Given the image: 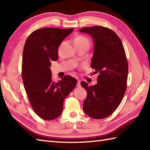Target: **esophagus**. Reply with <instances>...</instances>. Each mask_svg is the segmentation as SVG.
Masks as SVG:
<instances>
[{
  "label": "esophagus",
  "instance_id": "obj_1",
  "mask_svg": "<svg viewBox=\"0 0 150 150\" xmlns=\"http://www.w3.org/2000/svg\"><path fill=\"white\" fill-rule=\"evenodd\" d=\"M76 86L79 88V87H81V81L80 80H77V84H76Z\"/></svg>",
  "mask_w": 150,
  "mask_h": 150
}]
</instances>
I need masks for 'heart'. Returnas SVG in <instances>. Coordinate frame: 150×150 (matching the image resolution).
Segmentation results:
<instances>
[{"instance_id": "obj_1", "label": "heart", "mask_w": 150, "mask_h": 150, "mask_svg": "<svg viewBox=\"0 0 150 150\" xmlns=\"http://www.w3.org/2000/svg\"><path fill=\"white\" fill-rule=\"evenodd\" d=\"M74 43H88L89 45V40L83 36H78L74 39Z\"/></svg>"}]
</instances>
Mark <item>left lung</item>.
Returning a JSON list of instances; mask_svg holds the SVG:
<instances>
[{"label": "left lung", "instance_id": "8db88e82", "mask_svg": "<svg viewBox=\"0 0 150 150\" xmlns=\"http://www.w3.org/2000/svg\"><path fill=\"white\" fill-rule=\"evenodd\" d=\"M80 32L93 38L95 49L91 67L98 73L96 85L81 83L88 94L83 109L94 119H103L116 110L126 91L128 71L126 54L120 38L109 28L83 27Z\"/></svg>", "mask_w": 150, "mask_h": 150}]
</instances>
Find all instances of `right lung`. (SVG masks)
Returning a JSON list of instances; mask_svg holds the SVG:
<instances>
[{"label":"right lung","instance_id":"1","mask_svg":"<svg viewBox=\"0 0 150 150\" xmlns=\"http://www.w3.org/2000/svg\"><path fill=\"white\" fill-rule=\"evenodd\" d=\"M74 30L45 27L31 33L24 45L22 75L24 87L33 110L45 120H53L63 110V102L76 85V79L65 75L52 81L50 67L58 59V48Z\"/></svg>","mask_w":150,"mask_h":150}]
</instances>
